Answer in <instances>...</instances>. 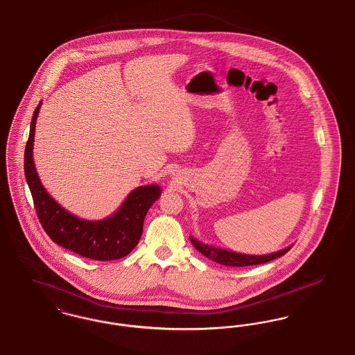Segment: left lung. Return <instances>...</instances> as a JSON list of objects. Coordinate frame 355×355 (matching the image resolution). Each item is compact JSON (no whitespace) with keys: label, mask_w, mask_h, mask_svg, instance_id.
Here are the masks:
<instances>
[{"label":"left lung","mask_w":355,"mask_h":355,"mask_svg":"<svg viewBox=\"0 0 355 355\" xmlns=\"http://www.w3.org/2000/svg\"><path fill=\"white\" fill-rule=\"evenodd\" d=\"M189 241L193 244V247L208 259L216 261L219 264H223V266H230V267H245V266H254V264L274 261L279 257H283L293 247V245H290L284 250H280L278 252H272L268 255H245V254H238V252L227 251L222 248H216L214 245H208V244L193 239L192 236H189Z\"/></svg>","instance_id":"8db88e82"}]
</instances>
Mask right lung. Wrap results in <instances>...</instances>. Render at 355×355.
<instances>
[{
	"instance_id": "add662e5",
	"label": "right lung",
	"mask_w": 355,
	"mask_h": 355,
	"mask_svg": "<svg viewBox=\"0 0 355 355\" xmlns=\"http://www.w3.org/2000/svg\"><path fill=\"white\" fill-rule=\"evenodd\" d=\"M40 105L32 117L24 169L42 228L53 242L84 258L105 261L128 255L141 238L144 218L150 205L159 199L160 187L152 184L133 189L112 216L104 220H84L64 209L41 184L33 162L35 128Z\"/></svg>"
}]
</instances>
